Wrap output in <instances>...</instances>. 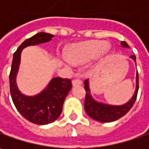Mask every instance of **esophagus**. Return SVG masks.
Instances as JSON below:
<instances>
[{"instance_id": "obj_1", "label": "esophagus", "mask_w": 149, "mask_h": 149, "mask_svg": "<svg viewBox=\"0 0 149 149\" xmlns=\"http://www.w3.org/2000/svg\"><path fill=\"white\" fill-rule=\"evenodd\" d=\"M82 84V80L79 79H74L72 81V85L73 86H76V85H80Z\"/></svg>"}]
</instances>
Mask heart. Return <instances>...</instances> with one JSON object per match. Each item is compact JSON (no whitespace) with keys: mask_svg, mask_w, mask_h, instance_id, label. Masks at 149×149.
Here are the masks:
<instances>
[{"mask_svg":"<svg viewBox=\"0 0 149 149\" xmlns=\"http://www.w3.org/2000/svg\"><path fill=\"white\" fill-rule=\"evenodd\" d=\"M111 45L102 41H89L75 44L72 45L68 51V59L63 58L62 62L65 65L70 66L71 62L84 63L89 60L99 58H104L109 54Z\"/></svg>","mask_w":149,"mask_h":149,"instance_id":"1","label":"heart"}]
</instances>
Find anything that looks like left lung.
Listing matches in <instances>:
<instances>
[{
    "label": "left lung",
    "mask_w": 149,
    "mask_h": 149,
    "mask_svg": "<svg viewBox=\"0 0 149 149\" xmlns=\"http://www.w3.org/2000/svg\"><path fill=\"white\" fill-rule=\"evenodd\" d=\"M121 46L123 48L129 49V45L125 41H121ZM130 58L136 63V56L131 55ZM84 89L86 91L85 100H84V109L89 117L100 123H110L116 121L120 118L124 116L131 109L134 104L138 90H139V74L136 73V87L135 91L131 99L123 104L114 105L103 103L95 100L91 95V90L89 87V80L86 79L84 82Z\"/></svg>",
    "instance_id": "1"
}]
</instances>
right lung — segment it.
I'll return each mask as SVG.
<instances>
[{
	"instance_id": "1",
	"label": "right lung",
	"mask_w": 149,
	"mask_h": 149,
	"mask_svg": "<svg viewBox=\"0 0 149 149\" xmlns=\"http://www.w3.org/2000/svg\"><path fill=\"white\" fill-rule=\"evenodd\" d=\"M54 37L53 35L39 32L26 40L14 53L10 73V91L15 108L28 121L38 125H45L60 117L66 96L72 88L70 79L60 77L52 78L46 87L35 95L21 93L16 83L22 50L31 45L47 43Z\"/></svg>"
}]
</instances>
